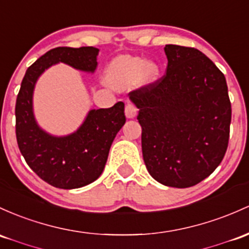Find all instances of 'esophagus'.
Returning a JSON list of instances; mask_svg holds the SVG:
<instances>
[{"label":"esophagus","mask_w":249,"mask_h":249,"mask_svg":"<svg viewBox=\"0 0 249 249\" xmlns=\"http://www.w3.org/2000/svg\"><path fill=\"white\" fill-rule=\"evenodd\" d=\"M137 107H136L133 104H126V106H125V114H126V117L129 119L131 118H135L136 114H137Z\"/></svg>","instance_id":"esophagus-1"}]
</instances>
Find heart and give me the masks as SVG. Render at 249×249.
I'll return each instance as SVG.
<instances>
[{
    "instance_id": "obj_1",
    "label": "heart",
    "mask_w": 249,
    "mask_h": 249,
    "mask_svg": "<svg viewBox=\"0 0 249 249\" xmlns=\"http://www.w3.org/2000/svg\"><path fill=\"white\" fill-rule=\"evenodd\" d=\"M160 76V67L155 62H146L139 56H119L106 70V81L116 89L135 86L138 80L143 84L154 83Z\"/></svg>"
}]
</instances>
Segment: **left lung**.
<instances>
[{"label": "left lung", "instance_id": "1", "mask_svg": "<svg viewBox=\"0 0 249 249\" xmlns=\"http://www.w3.org/2000/svg\"><path fill=\"white\" fill-rule=\"evenodd\" d=\"M166 73L130 92L139 108L147 171L166 187L188 188L222 162L231 106L223 73L196 48L166 45Z\"/></svg>", "mask_w": 249, "mask_h": 249}]
</instances>
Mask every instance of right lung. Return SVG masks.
<instances>
[{"label":"right lung","instance_id":"add662e5","mask_svg":"<svg viewBox=\"0 0 249 249\" xmlns=\"http://www.w3.org/2000/svg\"><path fill=\"white\" fill-rule=\"evenodd\" d=\"M99 49L56 47L28 67L15 106L16 139L27 164L41 179L60 189H75L94 182L103 173L112 142L125 124L124 103L91 110L75 132L56 137L37 125L33 93L39 76L53 65L64 62L93 73Z\"/></svg>","mask_w":249,"mask_h":249}]
</instances>
